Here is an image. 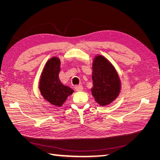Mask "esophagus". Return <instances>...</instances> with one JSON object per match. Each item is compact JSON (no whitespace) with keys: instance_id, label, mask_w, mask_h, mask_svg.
Returning a JSON list of instances; mask_svg holds the SVG:
<instances>
[{"instance_id":"34e87169","label":"esophagus","mask_w":160,"mask_h":160,"mask_svg":"<svg viewBox=\"0 0 160 160\" xmlns=\"http://www.w3.org/2000/svg\"><path fill=\"white\" fill-rule=\"evenodd\" d=\"M83 87H82L81 85H76L75 87V89L77 91H83Z\"/></svg>"}]
</instances>
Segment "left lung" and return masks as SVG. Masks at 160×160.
Listing matches in <instances>:
<instances>
[{"mask_svg": "<svg viewBox=\"0 0 160 160\" xmlns=\"http://www.w3.org/2000/svg\"><path fill=\"white\" fill-rule=\"evenodd\" d=\"M93 87L91 93L101 106L109 105L119 95L122 89L120 77L112 63L104 56L97 55L92 62Z\"/></svg>", "mask_w": 160, "mask_h": 160, "instance_id": "1", "label": "left lung"}]
</instances>
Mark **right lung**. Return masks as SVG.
<instances>
[{
  "label": "right lung",
  "instance_id": "1",
  "mask_svg": "<svg viewBox=\"0 0 160 160\" xmlns=\"http://www.w3.org/2000/svg\"><path fill=\"white\" fill-rule=\"evenodd\" d=\"M61 60L52 57L47 61L41 74L38 89L46 101L55 107H61L74 91L64 85L59 78Z\"/></svg>",
  "mask_w": 160,
  "mask_h": 160
}]
</instances>
